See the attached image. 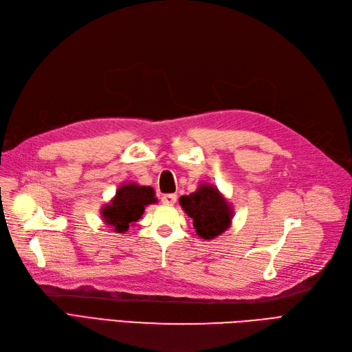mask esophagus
Segmentation results:
<instances>
[{"instance_id": "34e87169", "label": "esophagus", "mask_w": 352, "mask_h": 352, "mask_svg": "<svg viewBox=\"0 0 352 352\" xmlns=\"http://www.w3.org/2000/svg\"><path fill=\"white\" fill-rule=\"evenodd\" d=\"M175 201H177V195H164L162 196L164 205H174Z\"/></svg>"}]
</instances>
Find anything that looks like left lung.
I'll list each match as a JSON object with an SVG mask.
<instances>
[{"label": "left lung", "instance_id": "8db88e82", "mask_svg": "<svg viewBox=\"0 0 352 352\" xmlns=\"http://www.w3.org/2000/svg\"><path fill=\"white\" fill-rule=\"evenodd\" d=\"M179 205L192 219V226L201 238L212 240L230 228L232 209L218 188L201 184L197 191L181 196Z\"/></svg>", "mask_w": 352, "mask_h": 352}]
</instances>
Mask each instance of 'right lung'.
Listing matches in <instances>:
<instances>
[{
	"label": "right lung",
	"instance_id": "1",
	"mask_svg": "<svg viewBox=\"0 0 352 352\" xmlns=\"http://www.w3.org/2000/svg\"><path fill=\"white\" fill-rule=\"evenodd\" d=\"M156 203L152 187L126 184L117 190L116 197L109 205L102 209L104 221L112 226L116 232H126L130 225L138 222L144 213V206Z\"/></svg>",
	"mask_w": 352,
	"mask_h": 352
}]
</instances>
